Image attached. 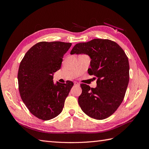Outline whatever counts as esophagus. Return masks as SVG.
Returning a JSON list of instances; mask_svg holds the SVG:
<instances>
[{
	"label": "esophagus",
	"mask_w": 149,
	"mask_h": 149,
	"mask_svg": "<svg viewBox=\"0 0 149 149\" xmlns=\"http://www.w3.org/2000/svg\"><path fill=\"white\" fill-rule=\"evenodd\" d=\"M74 84L76 85V86H79V83L78 82H77V81H74Z\"/></svg>",
	"instance_id": "esophagus-1"
}]
</instances>
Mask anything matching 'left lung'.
Here are the masks:
<instances>
[{
    "instance_id": "8db88e82",
    "label": "left lung",
    "mask_w": 149,
    "mask_h": 149,
    "mask_svg": "<svg viewBox=\"0 0 149 149\" xmlns=\"http://www.w3.org/2000/svg\"><path fill=\"white\" fill-rule=\"evenodd\" d=\"M70 53L88 55L91 60L88 73L97 77L95 88L81 84V109L95 119L109 117L123 102L129 84V64L124 51L110 40L96 38L75 45Z\"/></svg>"
}]
</instances>
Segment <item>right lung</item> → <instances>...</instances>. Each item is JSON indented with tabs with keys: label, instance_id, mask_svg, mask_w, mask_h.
Masks as SVG:
<instances>
[{
	"label": "right lung",
	"instance_id": "right-lung-1",
	"mask_svg": "<svg viewBox=\"0 0 149 149\" xmlns=\"http://www.w3.org/2000/svg\"><path fill=\"white\" fill-rule=\"evenodd\" d=\"M71 46L61 42L37 43L26 53L18 71L22 101L31 114L43 120L59 115L73 83L53 82L63 58Z\"/></svg>",
	"mask_w": 149,
	"mask_h": 149
}]
</instances>
